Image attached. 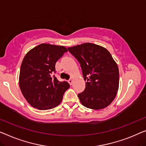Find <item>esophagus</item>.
Here are the masks:
<instances>
[{
	"instance_id": "esophagus-1",
	"label": "esophagus",
	"mask_w": 146,
	"mask_h": 146,
	"mask_svg": "<svg viewBox=\"0 0 146 146\" xmlns=\"http://www.w3.org/2000/svg\"><path fill=\"white\" fill-rule=\"evenodd\" d=\"M68 83H69V84H70V85H72V84H73V80L71 79H69V80H68Z\"/></svg>"
}]
</instances>
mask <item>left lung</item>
<instances>
[{
  "instance_id": "obj_1",
  "label": "left lung",
  "mask_w": 146,
  "mask_h": 146,
  "mask_svg": "<svg viewBox=\"0 0 146 146\" xmlns=\"http://www.w3.org/2000/svg\"><path fill=\"white\" fill-rule=\"evenodd\" d=\"M81 65L85 89L78 94L85 107L102 109L113 101L119 85L118 65L106 49L86 43L68 48Z\"/></svg>"
}]
</instances>
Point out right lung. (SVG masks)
I'll return each mask as SVG.
<instances>
[{"instance_id":"add662e5","label":"right lung","mask_w":146,"mask_h":146,"mask_svg":"<svg viewBox=\"0 0 146 146\" xmlns=\"http://www.w3.org/2000/svg\"><path fill=\"white\" fill-rule=\"evenodd\" d=\"M67 50L63 46L42 44L27 53L20 67L19 85L33 107L48 110L59 105L70 85L53 75L55 63Z\"/></svg>"}]
</instances>
